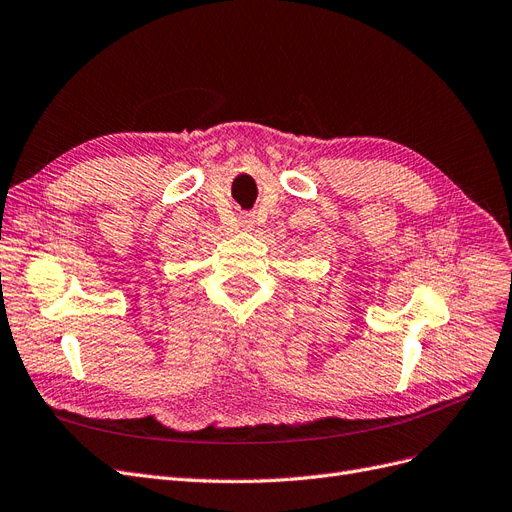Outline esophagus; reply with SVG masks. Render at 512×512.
<instances>
[{"instance_id":"esophagus-1","label":"esophagus","mask_w":512,"mask_h":512,"mask_svg":"<svg viewBox=\"0 0 512 512\" xmlns=\"http://www.w3.org/2000/svg\"><path fill=\"white\" fill-rule=\"evenodd\" d=\"M240 225L246 232H251L255 227V215H240Z\"/></svg>"}]
</instances>
